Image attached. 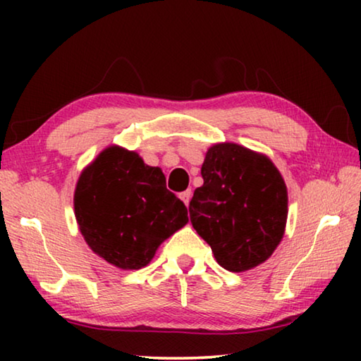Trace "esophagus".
Returning <instances> with one entry per match:
<instances>
[{"label":"esophagus","instance_id":"1","mask_svg":"<svg viewBox=\"0 0 361 361\" xmlns=\"http://www.w3.org/2000/svg\"><path fill=\"white\" fill-rule=\"evenodd\" d=\"M180 197H181L183 202H185L186 205H189V200H191V197H192V191H191V189H186V191H183L180 194Z\"/></svg>","mask_w":361,"mask_h":361}]
</instances>
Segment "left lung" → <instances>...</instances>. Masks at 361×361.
<instances>
[{"label": "left lung", "mask_w": 361, "mask_h": 361, "mask_svg": "<svg viewBox=\"0 0 361 361\" xmlns=\"http://www.w3.org/2000/svg\"><path fill=\"white\" fill-rule=\"evenodd\" d=\"M204 185L194 191L189 216L218 264L242 272L264 262L282 240L288 195L266 156L234 143L207 151Z\"/></svg>", "instance_id": "left-lung-1"}]
</instances>
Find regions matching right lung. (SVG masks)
<instances>
[{"label":"right lung","instance_id":"1","mask_svg":"<svg viewBox=\"0 0 361 361\" xmlns=\"http://www.w3.org/2000/svg\"><path fill=\"white\" fill-rule=\"evenodd\" d=\"M75 215L87 245L121 269H142L157 247L188 223L186 205L170 192L159 167L137 152L109 146L79 176Z\"/></svg>","mask_w":361,"mask_h":361}]
</instances>
